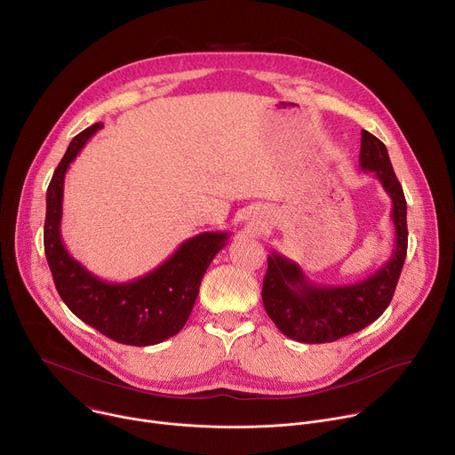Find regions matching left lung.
I'll return each mask as SVG.
<instances>
[{
	"instance_id": "8db88e82",
	"label": "left lung",
	"mask_w": 455,
	"mask_h": 455,
	"mask_svg": "<svg viewBox=\"0 0 455 455\" xmlns=\"http://www.w3.org/2000/svg\"><path fill=\"white\" fill-rule=\"evenodd\" d=\"M359 163L375 173L389 195L395 225V250L375 273L350 285H318L294 260L271 251L262 282V301L276 329L299 343H332L363 331L380 318L393 298L407 255V204L393 172L387 148L363 130Z\"/></svg>"
}]
</instances>
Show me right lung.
Listing matches in <instances>:
<instances>
[{
    "instance_id": "add662e5",
    "label": "right lung",
    "mask_w": 455,
    "mask_h": 455,
    "mask_svg": "<svg viewBox=\"0 0 455 455\" xmlns=\"http://www.w3.org/2000/svg\"><path fill=\"white\" fill-rule=\"evenodd\" d=\"M101 126L96 123L69 142L52 177L46 193V259L55 287L75 316L121 345H159L184 329L202 278L216 253L227 246L230 234L204 232L189 237L161 266L128 282L101 280L80 264L66 250L60 235L64 177Z\"/></svg>"
}]
</instances>
